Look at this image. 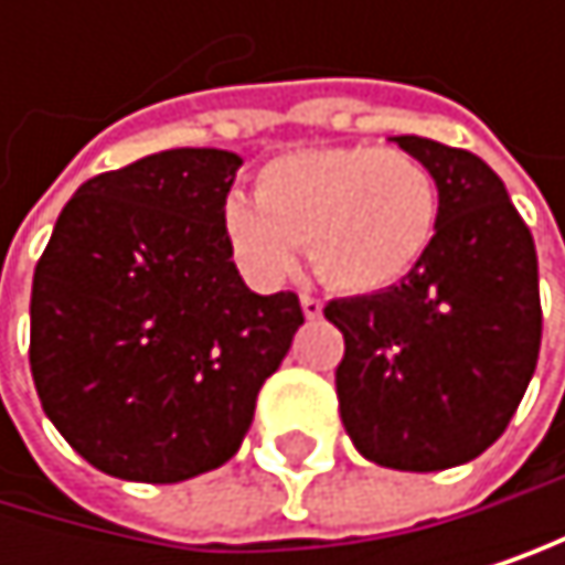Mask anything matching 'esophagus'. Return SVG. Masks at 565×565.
<instances>
[{
	"instance_id": "34e87169",
	"label": "esophagus",
	"mask_w": 565,
	"mask_h": 565,
	"mask_svg": "<svg viewBox=\"0 0 565 565\" xmlns=\"http://www.w3.org/2000/svg\"><path fill=\"white\" fill-rule=\"evenodd\" d=\"M301 311H305V318H321V298H315V295H301Z\"/></svg>"
}]
</instances>
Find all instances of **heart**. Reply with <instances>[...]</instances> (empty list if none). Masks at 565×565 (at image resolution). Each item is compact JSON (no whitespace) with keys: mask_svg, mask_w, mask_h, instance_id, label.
<instances>
[{"mask_svg":"<svg viewBox=\"0 0 565 565\" xmlns=\"http://www.w3.org/2000/svg\"><path fill=\"white\" fill-rule=\"evenodd\" d=\"M254 199L230 196L223 236L233 260L277 285L308 247L335 291L373 295L414 270L434 244L440 192L430 166L403 148L324 145L270 159Z\"/></svg>","mask_w":565,"mask_h":565,"instance_id":"b5f03b06","label":"heart"}]
</instances>
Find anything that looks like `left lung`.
<instances>
[{
	"mask_svg": "<svg viewBox=\"0 0 565 565\" xmlns=\"http://www.w3.org/2000/svg\"><path fill=\"white\" fill-rule=\"evenodd\" d=\"M437 179L440 220L399 285L324 305L345 339L339 414L362 458L396 471L475 461L505 434L542 342L539 260L505 182L478 156L399 135Z\"/></svg>",
	"mask_w": 565,
	"mask_h": 565,
	"instance_id": "obj_1",
	"label": "left lung"
}]
</instances>
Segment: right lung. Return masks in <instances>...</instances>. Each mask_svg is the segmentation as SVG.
Segmentation results:
<instances>
[{
    "mask_svg": "<svg viewBox=\"0 0 565 565\" xmlns=\"http://www.w3.org/2000/svg\"><path fill=\"white\" fill-rule=\"evenodd\" d=\"M241 156L169 148L87 179L33 274L30 369L53 427L97 471L175 484L226 465L305 324L254 295L223 236Z\"/></svg>",
    "mask_w": 565,
    "mask_h": 565,
    "instance_id": "1",
    "label": "right lung"
}]
</instances>
